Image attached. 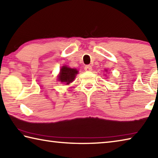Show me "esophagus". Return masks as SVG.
<instances>
[{
  "instance_id": "obj_1",
  "label": "esophagus",
  "mask_w": 158,
  "mask_h": 158,
  "mask_svg": "<svg viewBox=\"0 0 158 158\" xmlns=\"http://www.w3.org/2000/svg\"><path fill=\"white\" fill-rule=\"evenodd\" d=\"M84 70L85 71H91L92 70H93V68H92V67L90 66V65H85V66L84 67Z\"/></svg>"
}]
</instances>
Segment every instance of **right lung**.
<instances>
[{
    "mask_svg": "<svg viewBox=\"0 0 158 158\" xmlns=\"http://www.w3.org/2000/svg\"><path fill=\"white\" fill-rule=\"evenodd\" d=\"M78 74V70L76 68H70L67 65H64L60 70L58 80L63 84L64 83V84L68 85L74 81L76 77V74Z\"/></svg>",
    "mask_w": 158,
    "mask_h": 158,
    "instance_id": "obj_1",
    "label": "right lung"
}]
</instances>
